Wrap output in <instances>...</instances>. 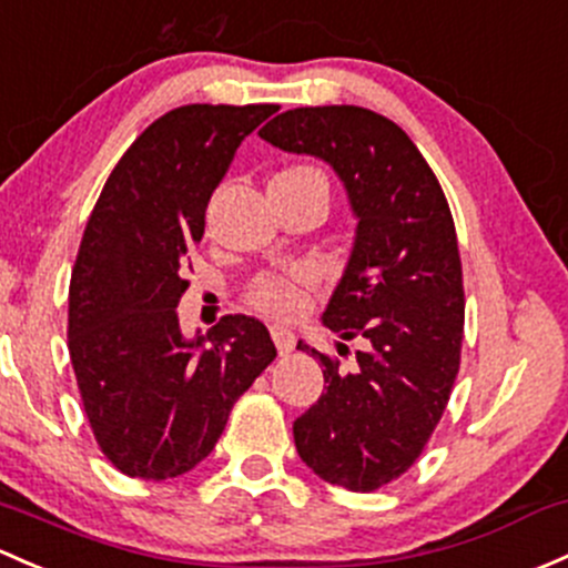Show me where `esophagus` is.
Returning <instances> with one entry per match:
<instances>
[{"mask_svg":"<svg viewBox=\"0 0 568 568\" xmlns=\"http://www.w3.org/2000/svg\"><path fill=\"white\" fill-rule=\"evenodd\" d=\"M272 339H274V345H277L280 356H288L291 351L296 348V334L291 329H285V326H272Z\"/></svg>","mask_w":568,"mask_h":568,"instance_id":"34e87169","label":"esophagus"}]
</instances>
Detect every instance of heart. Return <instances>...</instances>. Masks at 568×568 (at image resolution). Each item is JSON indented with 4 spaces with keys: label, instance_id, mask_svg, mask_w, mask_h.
I'll return each instance as SVG.
<instances>
[{
    "label": "heart",
    "instance_id": "heart-1",
    "mask_svg": "<svg viewBox=\"0 0 568 568\" xmlns=\"http://www.w3.org/2000/svg\"><path fill=\"white\" fill-rule=\"evenodd\" d=\"M288 171H313L296 165ZM315 283V268L313 266H294L283 274H264V277L255 280L250 285L247 302L253 304L258 313L274 315V318H283V315L300 313L307 302V291Z\"/></svg>",
    "mask_w": 568,
    "mask_h": 568
}]
</instances>
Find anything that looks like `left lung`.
<instances>
[{"instance_id": "obj_1", "label": "left lung", "mask_w": 568, "mask_h": 568, "mask_svg": "<svg viewBox=\"0 0 568 568\" xmlns=\"http://www.w3.org/2000/svg\"><path fill=\"white\" fill-rule=\"evenodd\" d=\"M258 135L329 163L359 220L324 324L364 351L343 373L313 348L324 394L294 422V440L321 479L369 493L416 463L455 386L465 321L455 220L427 160L381 113L294 109Z\"/></svg>"}]
</instances>
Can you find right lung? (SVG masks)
<instances>
[{
  "mask_svg": "<svg viewBox=\"0 0 568 568\" xmlns=\"http://www.w3.org/2000/svg\"><path fill=\"white\" fill-rule=\"evenodd\" d=\"M274 111H169L122 154L89 214L70 277V362L94 440L124 476L160 481L193 470L277 356L258 318L225 315L187 339L176 315L209 199L239 143Z\"/></svg>",
  "mask_w": 568,
  "mask_h": 568,
  "instance_id": "right-lung-1",
  "label": "right lung"
}]
</instances>
